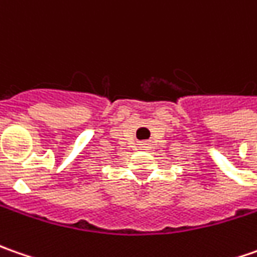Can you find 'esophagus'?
<instances>
[{"instance_id":"34e87169","label":"esophagus","mask_w":257,"mask_h":257,"mask_svg":"<svg viewBox=\"0 0 257 257\" xmlns=\"http://www.w3.org/2000/svg\"><path fill=\"white\" fill-rule=\"evenodd\" d=\"M139 145H141V148H144V149H146V148H149V145H151V144H149V142H141Z\"/></svg>"}]
</instances>
